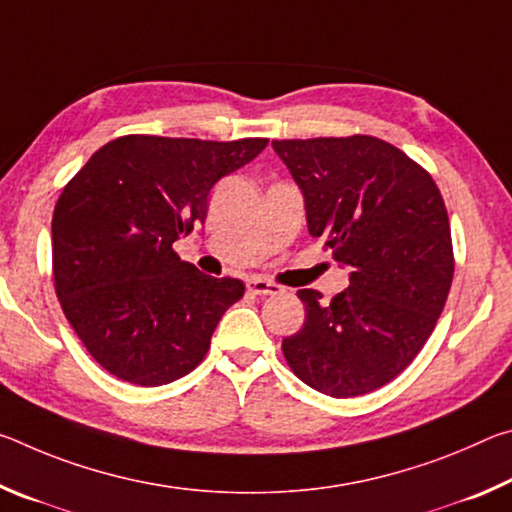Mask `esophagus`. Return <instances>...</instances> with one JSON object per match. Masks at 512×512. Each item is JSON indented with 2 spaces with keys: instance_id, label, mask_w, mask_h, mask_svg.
<instances>
[{
  "instance_id": "1",
  "label": "esophagus",
  "mask_w": 512,
  "mask_h": 512,
  "mask_svg": "<svg viewBox=\"0 0 512 512\" xmlns=\"http://www.w3.org/2000/svg\"><path fill=\"white\" fill-rule=\"evenodd\" d=\"M246 287L250 293H255V296H277V293H282L280 284L262 280V277H250V280L246 282Z\"/></svg>"
}]
</instances>
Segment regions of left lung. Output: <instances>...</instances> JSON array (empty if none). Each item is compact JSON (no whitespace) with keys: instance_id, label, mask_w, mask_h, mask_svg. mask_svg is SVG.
<instances>
[{"instance_id":"obj_1","label":"left lung","mask_w":512,"mask_h":512,"mask_svg":"<svg viewBox=\"0 0 512 512\" xmlns=\"http://www.w3.org/2000/svg\"><path fill=\"white\" fill-rule=\"evenodd\" d=\"M350 287L332 302L300 289L305 325L282 341L291 370L329 397L388 384L436 327L454 277L452 232L436 183L409 155L370 135L275 140Z\"/></svg>"}]
</instances>
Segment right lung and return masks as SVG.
<instances>
[{
    "label": "right lung",
    "instance_id": "obj_1",
    "mask_svg": "<svg viewBox=\"0 0 512 512\" xmlns=\"http://www.w3.org/2000/svg\"><path fill=\"white\" fill-rule=\"evenodd\" d=\"M266 144L126 135L69 180L51 221L56 296L110 375L162 386L203 361L244 282L180 262L173 244L205 221L214 183Z\"/></svg>",
    "mask_w": 512,
    "mask_h": 512
}]
</instances>
